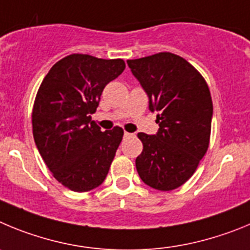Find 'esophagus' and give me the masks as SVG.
I'll list each match as a JSON object with an SVG mask.
<instances>
[{
  "mask_svg": "<svg viewBox=\"0 0 250 250\" xmlns=\"http://www.w3.org/2000/svg\"><path fill=\"white\" fill-rule=\"evenodd\" d=\"M132 136V134L129 133V132H125V137H130Z\"/></svg>",
  "mask_w": 250,
  "mask_h": 250,
  "instance_id": "esophagus-1",
  "label": "esophagus"
}]
</instances>
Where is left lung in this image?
<instances>
[{
	"instance_id": "left-lung-1",
	"label": "left lung",
	"mask_w": 250,
	"mask_h": 250,
	"mask_svg": "<svg viewBox=\"0 0 250 250\" xmlns=\"http://www.w3.org/2000/svg\"><path fill=\"white\" fill-rule=\"evenodd\" d=\"M134 77L157 111L158 133H138L143 150L137 157L139 177L154 189L173 190L194 174L209 147L213 102L203 76L183 57L159 52L128 60Z\"/></svg>"
}]
</instances>
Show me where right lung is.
<instances>
[{"mask_svg":"<svg viewBox=\"0 0 250 250\" xmlns=\"http://www.w3.org/2000/svg\"><path fill=\"white\" fill-rule=\"evenodd\" d=\"M125 68L121 58L73 53L53 64L36 94L32 130L37 149L53 177L73 192L103 183L122 142V128L102 132L91 114L104 87Z\"/></svg>","mask_w":250,"mask_h":250,"instance_id":"right-lung-1","label":"right lung"}]
</instances>
